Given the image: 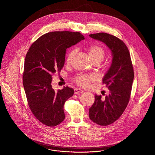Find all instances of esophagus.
I'll use <instances>...</instances> for the list:
<instances>
[{
	"instance_id": "1",
	"label": "esophagus",
	"mask_w": 155,
	"mask_h": 155,
	"mask_svg": "<svg viewBox=\"0 0 155 155\" xmlns=\"http://www.w3.org/2000/svg\"><path fill=\"white\" fill-rule=\"evenodd\" d=\"M84 92L83 90H81V89H79V88H75V89H74V93L76 94H80V93H82V92Z\"/></svg>"
}]
</instances>
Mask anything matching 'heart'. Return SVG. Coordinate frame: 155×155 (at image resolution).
I'll use <instances>...</instances> for the list:
<instances>
[{"mask_svg": "<svg viewBox=\"0 0 155 155\" xmlns=\"http://www.w3.org/2000/svg\"><path fill=\"white\" fill-rule=\"evenodd\" d=\"M75 54V50H71L68 54L66 60V63H69L72 57ZM88 54L91 61H98L101 62L105 56V49L98 45H93L88 48ZM95 77L92 75L79 74L74 78V82L81 87L89 86L91 82L94 81Z\"/></svg>", "mask_w": 155, "mask_h": 155, "instance_id": "b5f03b06", "label": "heart"}]
</instances>
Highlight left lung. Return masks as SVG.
<instances>
[{"label": "left lung", "mask_w": 155, "mask_h": 155, "mask_svg": "<svg viewBox=\"0 0 155 155\" xmlns=\"http://www.w3.org/2000/svg\"><path fill=\"white\" fill-rule=\"evenodd\" d=\"M89 36L105 43L113 55L111 65L102 80L110 90L109 94L105 98L95 94L94 103L89 111L92 121L101 126H107L116 121L127 107L134 70L130 51L122 40L106 33L91 34Z\"/></svg>", "instance_id": "8db88e82"}]
</instances>
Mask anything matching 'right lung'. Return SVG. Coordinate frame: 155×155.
<instances>
[{
  "label": "right lung",
  "instance_id": "right-lung-1",
  "mask_svg": "<svg viewBox=\"0 0 155 155\" xmlns=\"http://www.w3.org/2000/svg\"><path fill=\"white\" fill-rule=\"evenodd\" d=\"M84 39L79 32L51 31L36 40L27 51L22 78L28 104L35 117L47 126H57L64 120V103L74 94L68 86L55 92L52 76L63 68L66 49Z\"/></svg>",
  "mask_w": 155,
  "mask_h": 155
}]
</instances>
